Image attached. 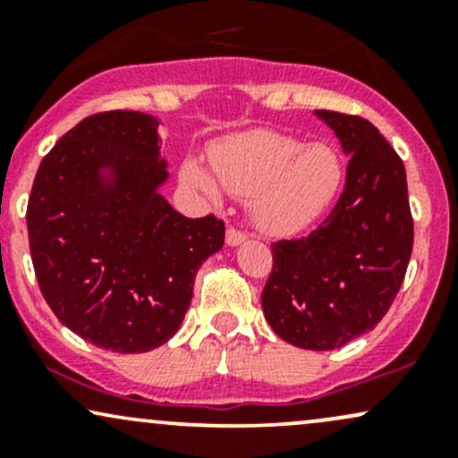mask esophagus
I'll use <instances>...</instances> for the list:
<instances>
[{
	"label": "esophagus",
	"instance_id": "esophagus-1",
	"mask_svg": "<svg viewBox=\"0 0 458 458\" xmlns=\"http://www.w3.org/2000/svg\"><path fill=\"white\" fill-rule=\"evenodd\" d=\"M245 241H247V233H241V230H236L230 225L228 233H225V243H228L230 247H236V245L245 243Z\"/></svg>",
	"mask_w": 458,
	"mask_h": 458
}]
</instances>
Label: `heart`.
Returning <instances> with one entry per match:
<instances>
[{
    "instance_id": "b5f03b06",
    "label": "heart",
    "mask_w": 458,
    "mask_h": 458,
    "mask_svg": "<svg viewBox=\"0 0 458 458\" xmlns=\"http://www.w3.org/2000/svg\"><path fill=\"white\" fill-rule=\"evenodd\" d=\"M208 161L213 174L196 161L182 163V182L208 198H219V185L250 196L251 217L269 234H297L323 217L346 174L335 146L267 129L215 141Z\"/></svg>"
}]
</instances>
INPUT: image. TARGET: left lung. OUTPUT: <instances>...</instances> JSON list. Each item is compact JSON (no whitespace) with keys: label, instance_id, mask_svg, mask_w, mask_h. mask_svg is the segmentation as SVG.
<instances>
[{"label":"left lung","instance_id":"left-lung-1","mask_svg":"<svg viewBox=\"0 0 458 458\" xmlns=\"http://www.w3.org/2000/svg\"><path fill=\"white\" fill-rule=\"evenodd\" d=\"M314 114L351 157L344 191L317 230L271 245L262 312L286 343L331 351L386 317L411 259L413 219L404 165L379 129L360 115Z\"/></svg>","mask_w":458,"mask_h":458}]
</instances>
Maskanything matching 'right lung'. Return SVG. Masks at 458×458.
<instances>
[{
  "instance_id": "obj_1",
  "label": "right lung",
  "mask_w": 458,
  "mask_h": 458,
  "mask_svg": "<svg viewBox=\"0 0 458 458\" xmlns=\"http://www.w3.org/2000/svg\"><path fill=\"white\" fill-rule=\"evenodd\" d=\"M157 127L141 112L88 115L40 161L28 202L45 301L72 334L115 353L165 344L199 265L224 247L222 219H189L159 193Z\"/></svg>"
}]
</instances>
